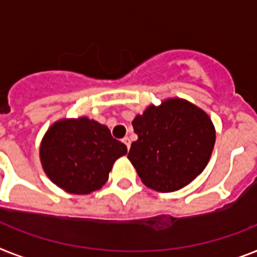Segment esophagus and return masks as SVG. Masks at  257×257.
<instances>
[{"mask_svg":"<svg viewBox=\"0 0 257 257\" xmlns=\"http://www.w3.org/2000/svg\"><path fill=\"white\" fill-rule=\"evenodd\" d=\"M122 142H123L124 144H126V147H127V150H130V138L128 137H124L123 139H122Z\"/></svg>","mask_w":257,"mask_h":257,"instance_id":"1","label":"esophagus"}]
</instances>
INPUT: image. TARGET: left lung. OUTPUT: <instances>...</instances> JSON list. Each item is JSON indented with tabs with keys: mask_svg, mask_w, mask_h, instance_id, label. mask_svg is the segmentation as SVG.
<instances>
[{
	"mask_svg": "<svg viewBox=\"0 0 257 257\" xmlns=\"http://www.w3.org/2000/svg\"><path fill=\"white\" fill-rule=\"evenodd\" d=\"M138 141L127 158L144 185L175 192L194 180L207 165L215 128L205 111L186 99H165L133 120Z\"/></svg>",
	"mask_w": 257,
	"mask_h": 257,
	"instance_id": "left-lung-1",
	"label": "left lung"
}]
</instances>
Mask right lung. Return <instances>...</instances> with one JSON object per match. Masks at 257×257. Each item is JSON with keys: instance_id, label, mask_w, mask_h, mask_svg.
<instances>
[{"instance_id": "add662e5", "label": "right lung", "mask_w": 257, "mask_h": 257, "mask_svg": "<svg viewBox=\"0 0 257 257\" xmlns=\"http://www.w3.org/2000/svg\"><path fill=\"white\" fill-rule=\"evenodd\" d=\"M39 154L54 184L68 193L89 194L102 188L127 147L111 137L107 127L81 116L55 122L43 137Z\"/></svg>"}]
</instances>
